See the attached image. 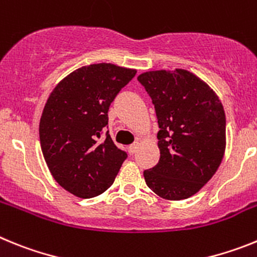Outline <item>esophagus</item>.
Instances as JSON below:
<instances>
[{"instance_id":"34e87169","label":"esophagus","mask_w":257,"mask_h":257,"mask_svg":"<svg viewBox=\"0 0 257 257\" xmlns=\"http://www.w3.org/2000/svg\"><path fill=\"white\" fill-rule=\"evenodd\" d=\"M128 149H130V153H136V151L139 149V143H134V144H131L130 147H128Z\"/></svg>"}]
</instances>
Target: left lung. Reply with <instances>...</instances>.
<instances>
[{
	"instance_id": "left-lung-1",
	"label": "left lung",
	"mask_w": 257,
	"mask_h": 257,
	"mask_svg": "<svg viewBox=\"0 0 257 257\" xmlns=\"http://www.w3.org/2000/svg\"><path fill=\"white\" fill-rule=\"evenodd\" d=\"M154 104L160 161L145 183L163 199L196 194L219 169L226 145L225 112L219 96L185 69L151 70L138 77Z\"/></svg>"
}]
</instances>
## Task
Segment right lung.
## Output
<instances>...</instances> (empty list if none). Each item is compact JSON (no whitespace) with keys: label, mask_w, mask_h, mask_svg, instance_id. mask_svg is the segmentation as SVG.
<instances>
[{"label":"right lung","mask_w":257,"mask_h":257,"mask_svg":"<svg viewBox=\"0 0 257 257\" xmlns=\"http://www.w3.org/2000/svg\"><path fill=\"white\" fill-rule=\"evenodd\" d=\"M136 69L110 63L78 68L47 97L40 121L42 154L52 178L79 198H92L114 181L127 154L106 131L109 105Z\"/></svg>","instance_id":"right-lung-1"}]
</instances>
